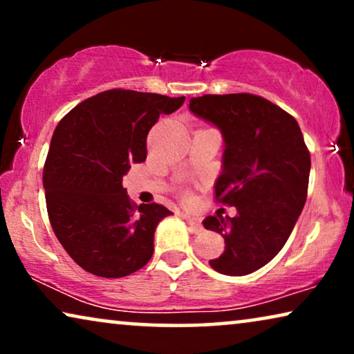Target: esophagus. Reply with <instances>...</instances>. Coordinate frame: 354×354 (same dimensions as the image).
I'll return each mask as SVG.
<instances>
[{
	"label": "esophagus",
	"mask_w": 354,
	"mask_h": 354,
	"mask_svg": "<svg viewBox=\"0 0 354 354\" xmlns=\"http://www.w3.org/2000/svg\"><path fill=\"white\" fill-rule=\"evenodd\" d=\"M182 217L187 221V224L190 225L193 230H195V232H200L201 230V221L198 219V217H193L190 214H182Z\"/></svg>",
	"instance_id": "34e87169"
}]
</instances>
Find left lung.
<instances>
[{
    "instance_id": "1",
    "label": "left lung",
    "mask_w": 354,
    "mask_h": 354,
    "mask_svg": "<svg viewBox=\"0 0 354 354\" xmlns=\"http://www.w3.org/2000/svg\"><path fill=\"white\" fill-rule=\"evenodd\" d=\"M188 109L221 130L216 200L236 209L235 217L203 221L225 241L209 264L219 274L248 275L283 248L306 203L311 156L301 129L282 108L250 93L203 95Z\"/></svg>"
}]
</instances>
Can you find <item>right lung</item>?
Masks as SVG:
<instances>
[{"label":"right lung","instance_id":"right-lung-1","mask_svg":"<svg viewBox=\"0 0 354 354\" xmlns=\"http://www.w3.org/2000/svg\"><path fill=\"white\" fill-rule=\"evenodd\" d=\"M183 101L108 90L57 124L43 169L46 209L62 248L86 272L125 277L151 259L156 225L172 212L156 203L135 206L122 177L147 159V137L159 115Z\"/></svg>","mask_w":354,"mask_h":354}]
</instances>
